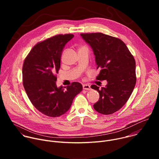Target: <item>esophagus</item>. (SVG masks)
Wrapping results in <instances>:
<instances>
[{"label":"esophagus","mask_w":159,"mask_h":159,"mask_svg":"<svg viewBox=\"0 0 159 159\" xmlns=\"http://www.w3.org/2000/svg\"><path fill=\"white\" fill-rule=\"evenodd\" d=\"M83 89L86 90H90V85L87 84H84L83 85Z\"/></svg>","instance_id":"1"}]
</instances>
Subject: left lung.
Returning a JSON list of instances; mask_svg holds the SVG:
<instances>
[{
    "label": "left lung",
    "mask_w": 159,
    "mask_h": 159,
    "mask_svg": "<svg viewBox=\"0 0 159 159\" xmlns=\"http://www.w3.org/2000/svg\"><path fill=\"white\" fill-rule=\"evenodd\" d=\"M91 47L97 69L96 79L106 80L104 87L92 85L99 93L94 109L102 115H111L120 109L128 101L136 84L135 60L121 39L101 33L80 34Z\"/></svg>",
    "instance_id": "8db88e82"
}]
</instances>
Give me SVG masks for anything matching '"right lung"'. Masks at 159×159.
Here are the masks:
<instances>
[{
    "label": "right lung",
    "mask_w": 159,
    "mask_h": 159,
    "mask_svg": "<svg viewBox=\"0 0 159 159\" xmlns=\"http://www.w3.org/2000/svg\"><path fill=\"white\" fill-rule=\"evenodd\" d=\"M74 36L59 34L36 44L24 61L22 80L26 93L33 105L48 116L65 114L82 90L77 82L65 89L56 84L63 50Z\"/></svg>",
    "instance_id": "obj_1"
}]
</instances>
